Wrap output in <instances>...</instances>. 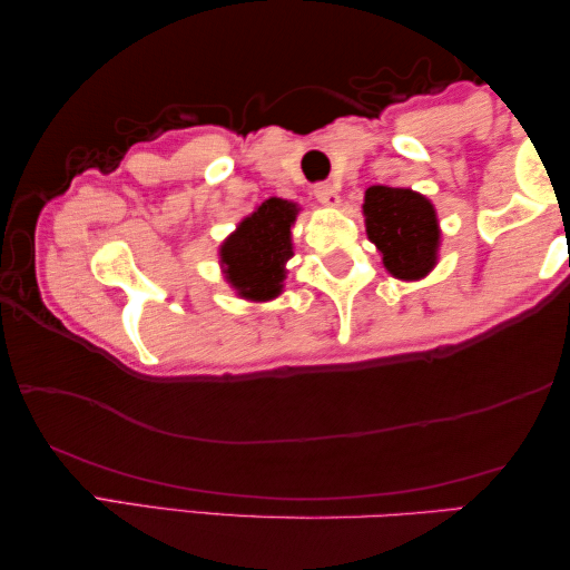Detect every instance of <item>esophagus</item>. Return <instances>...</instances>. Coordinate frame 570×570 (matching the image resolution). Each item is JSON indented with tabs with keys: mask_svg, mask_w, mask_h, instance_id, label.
Wrapping results in <instances>:
<instances>
[{
	"mask_svg": "<svg viewBox=\"0 0 570 570\" xmlns=\"http://www.w3.org/2000/svg\"><path fill=\"white\" fill-rule=\"evenodd\" d=\"M313 194H315V199H318L321 204H325V207H338V204H341L338 186H333V184H328V181L315 184V186H313Z\"/></svg>",
	"mask_w": 570,
	"mask_h": 570,
	"instance_id": "34e87169",
	"label": "esophagus"
}]
</instances>
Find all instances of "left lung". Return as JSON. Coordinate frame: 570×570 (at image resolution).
Segmentation results:
<instances>
[{"label":"left lung","mask_w":570,"mask_h":570,"mask_svg":"<svg viewBox=\"0 0 570 570\" xmlns=\"http://www.w3.org/2000/svg\"><path fill=\"white\" fill-rule=\"evenodd\" d=\"M363 219L391 277L414 283L440 263V217L424 194L406 186H368L363 194Z\"/></svg>","instance_id":"8db88e82"}]
</instances>
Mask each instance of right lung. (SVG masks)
Masks as SVG:
<instances>
[{
    "instance_id": "add662e5",
    "label": "right lung",
    "mask_w": 570,
    "mask_h": 570,
    "mask_svg": "<svg viewBox=\"0 0 570 570\" xmlns=\"http://www.w3.org/2000/svg\"><path fill=\"white\" fill-rule=\"evenodd\" d=\"M301 207L291 199L269 197L237 224L219 245V267L242 301L267 303L283 295L287 259L293 252V224Z\"/></svg>"
}]
</instances>
